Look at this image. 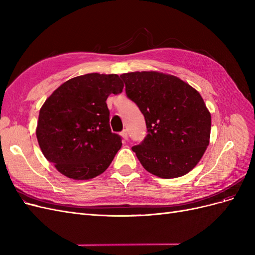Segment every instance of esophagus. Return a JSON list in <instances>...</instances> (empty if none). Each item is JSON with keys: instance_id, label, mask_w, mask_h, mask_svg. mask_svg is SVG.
<instances>
[{"instance_id": "1", "label": "esophagus", "mask_w": 255, "mask_h": 255, "mask_svg": "<svg viewBox=\"0 0 255 255\" xmlns=\"http://www.w3.org/2000/svg\"><path fill=\"white\" fill-rule=\"evenodd\" d=\"M120 135L122 136V138H123V139H125V140H127V139H128V130H127V129H123L122 132L120 133Z\"/></svg>"}]
</instances>
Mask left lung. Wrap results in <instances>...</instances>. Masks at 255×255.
I'll return each mask as SVG.
<instances>
[{
  "label": "left lung",
  "instance_id": "obj_1",
  "mask_svg": "<svg viewBox=\"0 0 255 255\" xmlns=\"http://www.w3.org/2000/svg\"><path fill=\"white\" fill-rule=\"evenodd\" d=\"M127 97L144 116L146 136L132 146L146 171L173 179L188 173L210 143L211 114L199 92L174 75L121 74Z\"/></svg>",
  "mask_w": 255,
  "mask_h": 255
}]
</instances>
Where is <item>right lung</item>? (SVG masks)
I'll use <instances>...</instances> for the list:
<instances>
[{
    "mask_svg": "<svg viewBox=\"0 0 255 255\" xmlns=\"http://www.w3.org/2000/svg\"><path fill=\"white\" fill-rule=\"evenodd\" d=\"M122 89L117 74L89 73L65 82L45 100L36 136L61 174L89 180L109 168L122 142L112 133L106 100Z\"/></svg>",
    "mask_w": 255,
    "mask_h": 255,
    "instance_id": "add662e5",
    "label": "right lung"
}]
</instances>
